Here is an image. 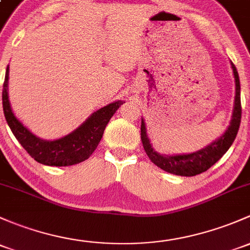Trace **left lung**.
I'll return each mask as SVG.
<instances>
[{
  "label": "left lung",
  "instance_id": "8db88e82",
  "mask_svg": "<svg viewBox=\"0 0 250 250\" xmlns=\"http://www.w3.org/2000/svg\"><path fill=\"white\" fill-rule=\"evenodd\" d=\"M231 68H232L233 77H235L236 96L230 125L220 138H218L217 140L209 144L205 148L199 149V151L193 152V153L177 154V156L159 154L149 143V139L147 138L145 122H144V120H141V141H143L146 154L153 164H156L157 167L163 169L164 171L173 173V175L195 176L208 170L212 165H214L218 160L224 156L225 152L230 148L233 140L236 139L238 128H240L241 116H242L240 78H238L237 69H236L235 64L232 62H231Z\"/></svg>",
  "mask_w": 250,
  "mask_h": 250
}]
</instances>
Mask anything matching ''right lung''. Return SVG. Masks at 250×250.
Here are the masks:
<instances>
[{
  "instance_id": "obj_1",
  "label": "right lung",
  "mask_w": 250,
  "mask_h": 250,
  "mask_svg": "<svg viewBox=\"0 0 250 250\" xmlns=\"http://www.w3.org/2000/svg\"><path fill=\"white\" fill-rule=\"evenodd\" d=\"M8 79L9 67H7L2 91V104L8 125L27 153L36 162L49 167H69L90 158L101 143L107 122L123 104L122 101L107 104L94 111L74 132L57 140H43L31 133L13 112L8 99Z\"/></svg>"
}]
</instances>
